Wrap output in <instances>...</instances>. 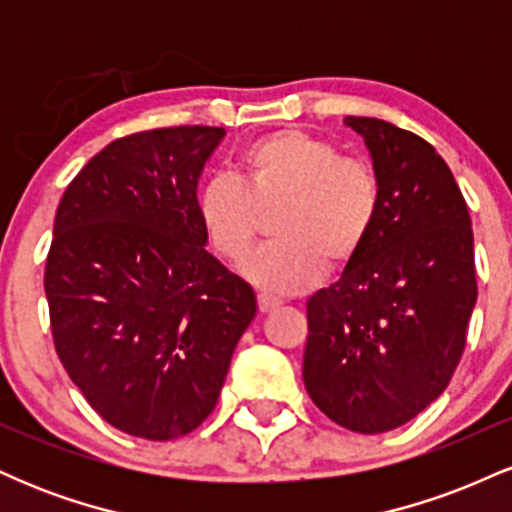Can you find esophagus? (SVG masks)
<instances>
[{
    "label": "esophagus",
    "mask_w": 512,
    "mask_h": 512,
    "mask_svg": "<svg viewBox=\"0 0 512 512\" xmlns=\"http://www.w3.org/2000/svg\"><path fill=\"white\" fill-rule=\"evenodd\" d=\"M257 305H260V313H272V310H276L281 305L279 298L269 296V293H260L257 296Z\"/></svg>",
    "instance_id": "obj_1"
}]
</instances>
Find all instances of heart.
Returning a JSON list of instances; mask_svg holds the SVG:
<instances>
[{
    "instance_id": "obj_1",
    "label": "heart",
    "mask_w": 512,
    "mask_h": 512,
    "mask_svg": "<svg viewBox=\"0 0 512 512\" xmlns=\"http://www.w3.org/2000/svg\"><path fill=\"white\" fill-rule=\"evenodd\" d=\"M243 180L219 173L199 187L197 211L211 248L243 260L272 214L262 245L240 272L269 293H301L330 269L351 264L368 243L383 190L366 161L301 129H279L240 156Z\"/></svg>"
}]
</instances>
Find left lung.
<instances>
[{
  "label": "left lung",
  "instance_id": "8db88e82",
  "mask_svg": "<svg viewBox=\"0 0 512 512\" xmlns=\"http://www.w3.org/2000/svg\"><path fill=\"white\" fill-rule=\"evenodd\" d=\"M383 190L358 257L308 298L303 383L349 431L385 433L443 395L477 303L474 233L443 156L378 117H344Z\"/></svg>",
  "mask_w": 512,
  "mask_h": 512
}]
</instances>
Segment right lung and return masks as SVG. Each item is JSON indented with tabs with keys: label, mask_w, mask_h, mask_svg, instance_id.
<instances>
[{
	"label": "right lung",
	"mask_w": 512,
	"mask_h": 512,
	"mask_svg": "<svg viewBox=\"0 0 512 512\" xmlns=\"http://www.w3.org/2000/svg\"><path fill=\"white\" fill-rule=\"evenodd\" d=\"M223 137L168 127L115 139L57 207L45 267L57 356L129 436L195 431L257 315L252 286L204 248L197 185Z\"/></svg>",
	"instance_id": "right-lung-1"
}]
</instances>
